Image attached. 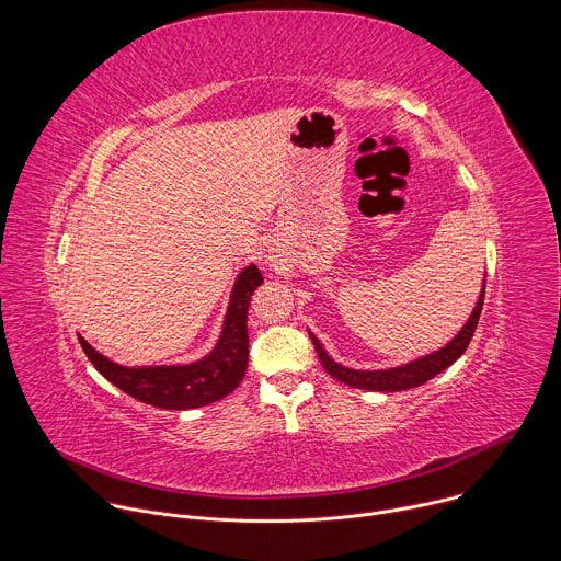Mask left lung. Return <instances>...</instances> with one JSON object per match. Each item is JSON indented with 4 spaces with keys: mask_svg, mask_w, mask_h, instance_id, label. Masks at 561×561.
<instances>
[{
    "mask_svg": "<svg viewBox=\"0 0 561 561\" xmlns=\"http://www.w3.org/2000/svg\"><path fill=\"white\" fill-rule=\"evenodd\" d=\"M484 288H482V295H479V301L470 314V319L466 322V327L459 331V335L448 342L444 348L435 351L433 355H426L417 362H411L407 366H399V368H388V370H353V368H346V366H340L335 364L327 351L322 348V344H319V340L310 333V340L314 344V351H317V357L319 362H322L324 370L340 379L342 383L346 386H353V388H364V390H377V392H397V390H409V388H415V386H422L426 383L428 379H433L435 375H439L442 370H446L453 362H457L463 351L468 348L472 335H474V329H477V322H479V314H482V306H484Z\"/></svg>",
    "mask_w": 561,
    "mask_h": 561,
    "instance_id": "1",
    "label": "left lung"
}]
</instances>
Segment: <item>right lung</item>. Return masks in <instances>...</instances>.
I'll use <instances>...</instances> for the list:
<instances>
[{
	"mask_svg": "<svg viewBox=\"0 0 561 561\" xmlns=\"http://www.w3.org/2000/svg\"><path fill=\"white\" fill-rule=\"evenodd\" d=\"M264 282L257 266H249L237 277L221 337L210 355L186 366L124 368L100 355L84 337H79L91 364L119 390L144 404L186 411L217 402L242 381L249 366L247 314L255 288Z\"/></svg>",
	"mask_w": 561,
	"mask_h": 561,
	"instance_id": "1",
	"label": "right lung"
}]
</instances>
